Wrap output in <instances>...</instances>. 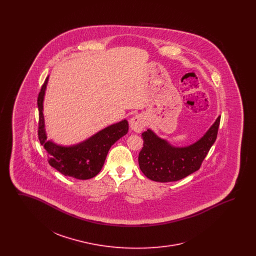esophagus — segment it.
<instances>
[{
    "mask_svg": "<svg viewBox=\"0 0 256 256\" xmlns=\"http://www.w3.org/2000/svg\"><path fill=\"white\" fill-rule=\"evenodd\" d=\"M130 128L135 132H141L145 128V119L142 115H135L130 119Z\"/></svg>",
    "mask_w": 256,
    "mask_h": 256,
    "instance_id": "34e87169",
    "label": "esophagus"
}]
</instances>
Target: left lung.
Listing matches in <instances>:
<instances>
[{
    "mask_svg": "<svg viewBox=\"0 0 256 256\" xmlns=\"http://www.w3.org/2000/svg\"><path fill=\"white\" fill-rule=\"evenodd\" d=\"M220 116L200 140L187 146H172L152 130L142 134L143 148L139 152V167L148 178L158 182L180 180L198 170L215 143Z\"/></svg>",
    "mask_w": 256,
    "mask_h": 256,
    "instance_id": "left-lung-1",
    "label": "left lung"
}]
</instances>
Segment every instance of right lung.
I'll return each instance as SVG.
<instances>
[{"instance_id": "add662e5", "label": "right lung", "mask_w": 256, "mask_h": 256, "mask_svg": "<svg viewBox=\"0 0 256 256\" xmlns=\"http://www.w3.org/2000/svg\"><path fill=\"white\" fill-rule=\"evenodd\" d=\"M49 76L45 80L37 98L39 111L38 138L48 152L49 164L66 176L76 180H89L102 170L111 146L128 132L126 120L113 124L94 134L86 141L64 146L47 141L43 115V100Z\"/></svg>"}]
</instances>
